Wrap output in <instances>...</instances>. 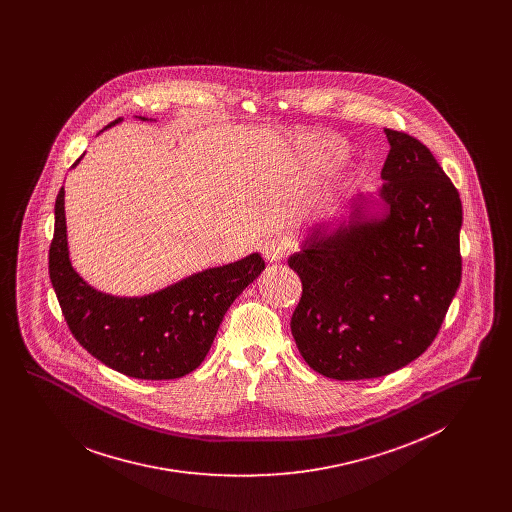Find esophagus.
<instances>
[{"mask_svg":"<svg viewBox=\"0 0 512 512\" xmlns=\"http://www.w3.org/2000/svg\"><path fill=\"white\" fill-rule=\"evenodd\" d=\"M288 251V244L284 238H268L267 242L263 244V255L267 257L268 261H280Z\"/></svg>","mask_w":512,"mask_h":512,"instance_id":"1","label":"esophagus"}]
</instances>
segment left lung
I'll list each match as a JSON object with an SVG mask.
<instances>
[{
    "mask_svg": "<svg viewBox=\"0 0 512 512\" xmlns=\"http://www.w3.org/2000/svg\"><path fill=\"white\" fill-rule=\"evenodd\" d=\"M380 211L359 197L336 230L317 228L288 265L303 293L292 334L305 363L334 380L380 378L438 336L463 274V205L432 151L386 128Z\"/></svg>",
    "mask_w": 512,
    "mask_h": 512,
    "instance_id": "left-lung-1",
    "label": "left lung"
}]
</instances>
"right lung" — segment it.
<instances>
[{"instance_id":"add662e5","label":"right lung","mask_w":512,"mask_h":512,"mask_svg":"<svg viewBox=\"0 0 512 512\" xmlns=\"http://www.w3.org/2000/svg\"><path fill=\"white\" fill-rule=\"evenodd\" d=\"M263 270V257L251 253L144 297L98 292L80 278L69 259L65 188L55 199L49 278L63 317L90 355L124 376L172 380L190 374L207 357L228 307Z\"/></svg>"}]
</instances>
